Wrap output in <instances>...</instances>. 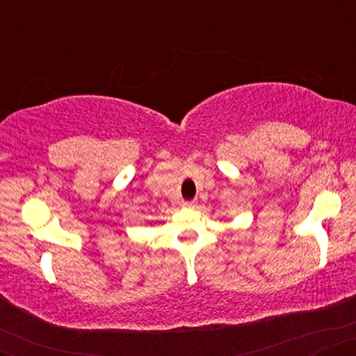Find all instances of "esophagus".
<instances>
[{
    "label": "esophagus",
    "mask_w": 356,
    "mask_h": 356,
    "mask_svg": "<svg viewBox=\"0 0 356 356\" xmlns=\"http://www.w3.org/2000/svg\"><path fill=\"white\" fill-rule=\"evenodd\" d=\"M195 204H197L195 201H184L182 206L184 207H195Z\"/></svg>",
    "instance_id": "esophagus-1"
}]
</instances>
